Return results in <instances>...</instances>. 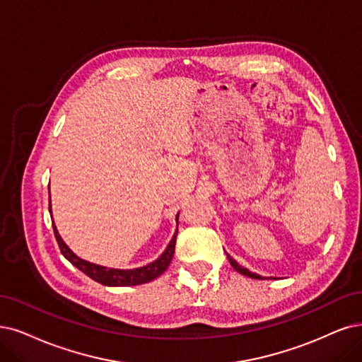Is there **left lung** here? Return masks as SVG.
Instances as JSON below:
<instances>
[{
	"label": "left lung",
	"mask_w": 362,
	"mask_h": 362,
	"mask_svg": "<svg viewBox=\"0 0 362 362\" xmlns=\"http://www.w3.org/2000/svg\"><path fill=\"white\" fill-rule=\"evenodd\" d=\"M226 258L230 259V264L233 265V269L235 270V272H238L240 274H243V276H247V277H252V279H259V280H264V279H267V277H262V276H259V274H257V273H252V272H249L247 269H245L243 265H240L234 258H231L228 253H226ZM270 279H273V277H270Z\"/></svg>",
	"instance_id": "8db88e82"
}]
</instances>
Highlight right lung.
I'll return each instance as SVG.
<instances>
[{
	"label": "right lung",
	"instance_id": "1",
	"mask_svg": "<svg viewBox=\"0 0 362 362\" xmlns=\"http://www.w3.org/2000/svg\"><path fill=\"white\" fill-rule=\"evenodd\" d=\"M49 211L52 213L50 202H49ZM52 219H53V216H52ZM177 221H179V213L176 216V222ZM52 225H53V233H55L58 246L61 249V253L65 257V259H69L76 267V269L85 273L88 277H90L92 280H95V282L105 285V286H134V285H141V284L151 282V280L159 277L168 269V265L174 255V247H176L177 228H176V233H174V235L171 237L165 250L160 253L159 258H156L153 262L139 267V269H131V270L112 269V267L109 269V267L93 264V262H89L86 259H82L80 257H77L76 253L65 245V242L59 235V233L57 230V225L53 223V221H52Z\"/></svg>",
	"mask_w": 362,
	"mask_h": 362
}]
</instances>
